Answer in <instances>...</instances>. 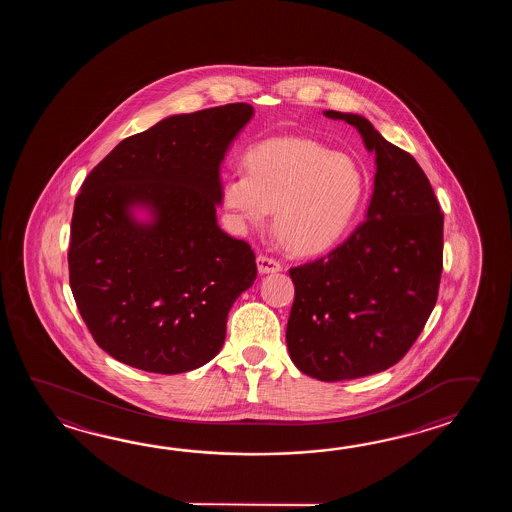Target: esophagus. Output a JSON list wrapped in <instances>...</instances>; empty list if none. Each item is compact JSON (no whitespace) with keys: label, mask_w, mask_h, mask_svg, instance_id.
Instances as JSON below:
<instances>
[{"label":"esophagus","mask_w":512,"mask_h":512,"mask_svg":"<svg viewBox=\"0 0 512 512\" xmlns=\"http://www.w3.org/2000/svg\"><path fill=\"white\" fill-rule=\"evenodd\" d=\"M256 263H258V271H260V274L282 271V263L274 260V258L265 256V254H260V256L256 258Z\"/></svg>","instance_id":"1"}]
</instances>
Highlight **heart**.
I'll list each match as a JSON object with an SVG mask.
<instances>
[{
  "instance_id": "1",
  "label": "heart",
  "mask_w": 512,
  "mask_h": 512,
  "mask_svg": "<svg viewBox=\"0 0 512 512\" xmlns=\"http://www.w3.org/2000/svg\"><path fill=\"white\" fill-rule=\"evenodd\" d=\"M245 161L247 172L223 183V205L238 227H263L274 210V229L296 254H320L342 240L366 188L355 159L282 137L256 144Z\"/></svg>"
}]
</instances>
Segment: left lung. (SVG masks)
Instances as JSON below:
<instances>
[{"instance_id":"left-lung-1","label":"left lung","mask_w":512,"mask_h":512,"mask_svg":"<svg viewBox=\"0 0 512 512\" xmlns=\"http://www.w3.org/2000/svg\"><path fill=\"white\" fill-rule=\"evenodd\" d=\"M324 115L355 126L377 163L366 219L327 256L289 269L291 360L313 379L337 382L388 370L421 335L441 282L443 214L410 153L360 115Z\"/></svg>"}]
</instances>
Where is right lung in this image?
<instances>
[{
	"label": "right lung",
	"mask_w": 512,
	"mask_h": 512,
	"mask_svg": "<svg viewBox=\"0 0 512 512\" xmlns=\"http://www.w3.org/2000/svg\"><path fill=\"white\" fill-rule=\"evenodd\" d=\"M251 104L174 115L119 142L75 199L69 285L113 359L174 375L214 359L230 307L256 280L247 241L218 227L219 164ZM146 207L150 224L132 218Z\"/></svg>",
	"instance_id": "right-lung-1"
}]
</instances>
